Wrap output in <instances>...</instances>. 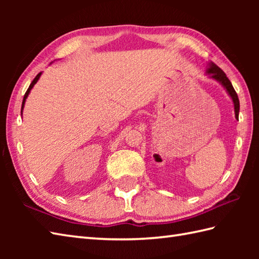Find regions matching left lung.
Masks as SVG:
<instances>
[{
  "label": "left lung",
  "mask_w": 259,
  "mask_h": 259,
  "mask_svg": "<svg viewBox=\"0 0 259 259\" xmlns=\"http://www.w3.org/2000/svg\"><path fill=\"white\" fill-rule=\"evenodd\" d=\"M208 73H210L211 78L216 79L217 81L221 82V83L226 88V90L228 91L229 96L232 97L233 101H234V106H235V115L236 118L238 119V113H239V99L237 93H236L234 87L232 84V82L229 81V79L227 78V75L225 74L224 71L218 67L217 64H214L213 62H209L208 63Z\"/></svg>",
  "instance_id": "left-lung-1"
}]
</instances>
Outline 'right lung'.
<instances>
[{"label":"right lung","instance_id":"add662e5","mask_svg":"<svg viewBox=\"0 0 259 259\" xmlns=\"http://www.w3.org/2000/svg\"><path fill=\"white\" fill-rule=\"evenodd\" d=\"M40 75H41V72L40 73H37V75L35 76L34 78V80H33L32 82H31V84H30V87H29V89L26 90V92H25V95H24V98H23V102H22V110H23V107H24V103H25V100H26V98H27V96H29V93H30V90L32 89L33 88V85H34L36 82H37V80H38V78H40Z\"/></svg>","mask_w":259,"mask_h":259}]
</instances>
